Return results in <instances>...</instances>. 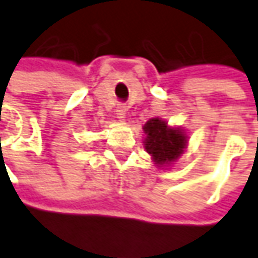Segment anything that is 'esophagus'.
Segmentation results:
<instances>
[{
  "instance_id": "34e87169",
  "label": "esophagus",
  "mask_w": 258,
  "mask_h": 258,
  "mask_svg": "<svg viewBox=\"0 0 258 258\" xmlns=\"http://www.w3.org/2000/svg\"><path fill=\"white\" fill-rule=\"evenodd\" d=\"M125 111H127V108H125L124 104H118V105H117L115 114H117V117H118L120 120H124V118H125Z\"/></svg>"
}]
</instances>
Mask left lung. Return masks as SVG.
Returning <instances> with one entry per match:
<instances>
[{"label":"left lung","instance_id":"1","mask_svg":"<svg viewBox=\"0 0 258 258\" xmlns=\"http://www.w3.org/2000/svg\"><path fill=\"white\" fill-rule=\"evenodd\" d=\"M146 150L158 165L170 164L182 154L187 137L180 130L167 127V122L160 118H151L144 125Z\"/></svg>","mask_w":258,"mask_h":258}]
</instances>
